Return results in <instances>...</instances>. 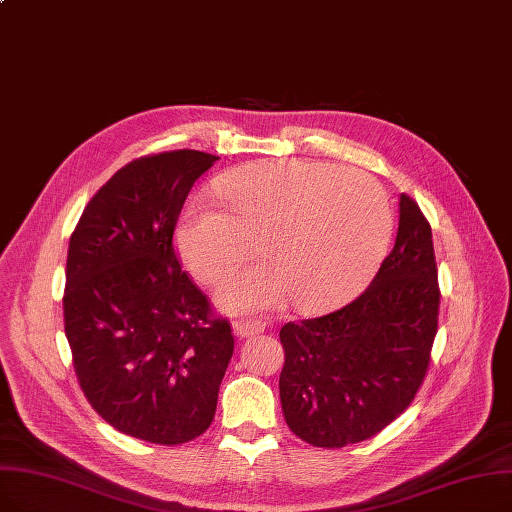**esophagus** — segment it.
<instances>
[{"instance_id": "obj_1", "label": "esophagus", "mask_w": 512, "mask_h": 512, "mask_svg": "<svg viewBox=\"0 0 512 512\" xmlns=\"http://www.w3.org/2000/svg\"><path fill=\"white\" fill-rule=\"evenodd\" d=\"M265 330V324L257 322V320H236L234 322V335L240 337V339H247V337H255V335H261V332Z\"/></svg>"}]
</instances>
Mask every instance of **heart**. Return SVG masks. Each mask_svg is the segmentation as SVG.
Here are the masks:
<instances>
[{"instance_id":"obj_1","label":"heart","mask_w":512,"mask_h":512,"mask_svg":"<svg viewBox=\"0 0 512 512\" xmlns=\"http://www.w3.org/2000/svg\"><path fill=\"white\" fill-rule=\"evenodd\" d=\"M219 201L190 198L175 230L186 268L203 282L224 276L255 236L263 259L226 276L217 303L236 314L288 299L301 311L339 305L381 261L391 207L368 173L314 161H261L224 173Z\"/></svg>"}]
</instances>
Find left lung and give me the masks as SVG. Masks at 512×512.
I'll return each mask as SVG.
<instances>
[{"label":"left lung","mask_w":512,"mask_h":512,"mask_svg":"<svg viewBox=\"0 0 512 512\" xmlns=\"http://www.w3.org/2000/svg\"><path fill=\"white\" fill-rule=\"evenodd\" d=\"M437 314L431 226L402 194L395 247L366 291L328 316L280 330L288 429L316 448H343L383 431L425 379Z\"/></svg>","instance_id":"left-lung-1"}]
</instances>
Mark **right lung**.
<instances>
[{
  "label": "right lung",
  "mask_w": 512,
  "mask_h": 512,
  "mask_svg": "<svg viewBox=\"0 0 512 512\" xmlns=\"http://www.w3.org/2000/svg\"><path fill=\"white\" fill-rule=\"evenodd\" d=\"M219 157L131 161L87 203L69 242L64 332L79 385L117 431L161 446L203 435L234 353L232 328L182 272L173 230Z\"/></svg>",
  "instance_id": "right-lung-1"
}]
</instances>
